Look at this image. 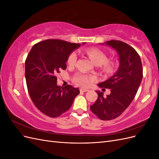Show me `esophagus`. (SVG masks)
Wrapping results in <instances>:
<instances>
[{"label": "esophagus", "instance_id": "1", "mask_svg": "<svg viewBox=\"0 0 159 159\" xmlns=\"http://www.w3.org/2000/svg\"><path fill=\"white\" fill-rule=\"evenodd\" d=\"M81 92H87V91H89V89H80Z\"/></svg>", "mask_w": 159, "mask_h": 159}]
</instances>
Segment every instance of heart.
<instances>
[{
	"label": "heart",
	"mask_w": 159,
	"mask_h": 159,
	"mask_svg": "<svg viewBox=\"0 0 159 159\" xmlns=\"http://www.w3.org/2000/svg\"><path fill=\"white\" fill-rule=\"evenodd\" d=\"M86 53L89 57L91 60L94 64L97 66H102L103 70L107 73L111 72L115 67V62L111 60H107V56L105 53L98 48H89L86 50ZM77 53L75 52H71L68 57V64L70 66H73L75 64L77 61ZM93 80L92 76H89L84 74H76L74 78V81L75 84L82 86L87 87L91 81Z\"/></svg>",
	"instance_id": "obj_1"
}]
</instances>
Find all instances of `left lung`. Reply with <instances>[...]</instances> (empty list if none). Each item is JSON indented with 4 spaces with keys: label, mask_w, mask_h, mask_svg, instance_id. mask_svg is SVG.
Masks as SVG:
<instances>
[{
    "label": "left lung",
    "mask_w": 159,
    "mask_h": 159,
    "mask_svg": "<svg viewBox=\"0 0 159 159\" xmlns=\"http://www.w3.org/2000/svg\"><path fill=\"white\" fill-rule=\"evenodd\" d=\"M99 44L116 50L119 60V68L115 74L98 85L101 88L111 89V93L105 97L103 92L96 91L98 99L90 106L99 119L109 121L121 115L132 102L143 79V67L138 53L126 43L110 40Z\"/></svg>",
    "instance_id": "obj_1"
}]
</instances>
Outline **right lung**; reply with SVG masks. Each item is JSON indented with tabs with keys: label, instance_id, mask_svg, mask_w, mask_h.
<instances>
[{
	"label": "right lung",
	"instance_id": "1",
	"mask_svg": "<svg viewBox=\"0 0 159 159\" xmlns=\"http://www.w3.org/2000/svg\"><path fill=\"white\" fill-rule=\"evenodd\" d=\"M85 44L84 42L82 45ZM81 46L60 40H46L34 44L25 61L28 93L35 106L50 117H59L71 106L78 88L57 85V74L66 69L71 53Z\"/></svg>",
	"mask_w": 159,
	"mask_h": 159
}]
</instances>
